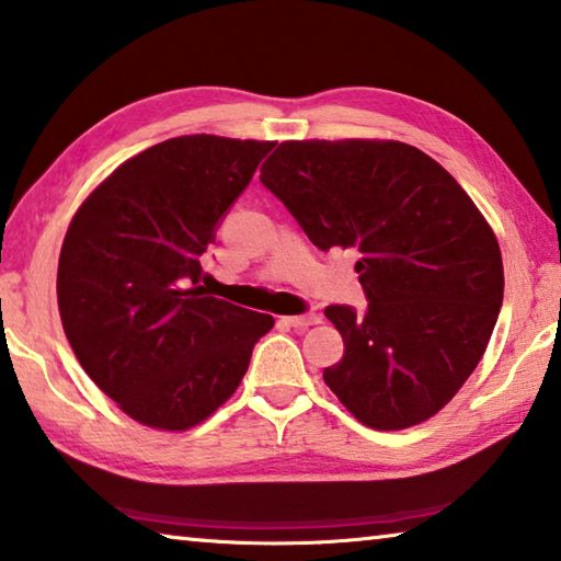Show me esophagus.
Listing matches in <instances>:
<instances>
[{
    "instance_id": "esophagus-1",
    "label": "esophagus",
    "mask_w": 561,
    "mask_h": 561,
    "mask_svg": "<svg viewBox=\"0 0 561 561\" xmlns=\"http://www.w3.org/2000/svg\"><path fill=\"white\" fill-rule=\"evenodd\" d=\"M284 324L287 327H291V329H309V327H314V324H319V317L317 314H301V317H284L282 319Z\"/></svg>"
}]
</instances>
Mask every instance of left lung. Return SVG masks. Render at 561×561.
<instances>
[{
	"label": "left lung",
	"instance_id": "8db88e82",
	"mask_svg": "<svg viewBox=\"0 0 561 561\" xmlns=\"http://www.w3.org/2000/svg\"><path fill=\"white\" fill-rule=\"evenodd\" d=\"M260 180L319 250H354L368 307H327L324 381L358 423L403 431L453 401L505 291L497 237L438 160L401 140H284Z\"/></svg>",
	"mask_w": 561,
	"mask_h": 561
}]
</instances>
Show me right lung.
<instances>
[{"mask_svg": "<svg viewBox=\"0 0 561 561\" xmlns=\"http://www.w3.org/2000/svg\"><path fill=\"white\" fill-rule=\"evenodd\" d=\"M272 140L195 133L128 158L66 230L56 297L83 371L123 413L183 433L230 398L274 327L201 287V257Z\"/></svg>", "mask_w": 561, "mask_h": 561, "instance_id": "obj_1", "label": "right lung"}]
</instances>
